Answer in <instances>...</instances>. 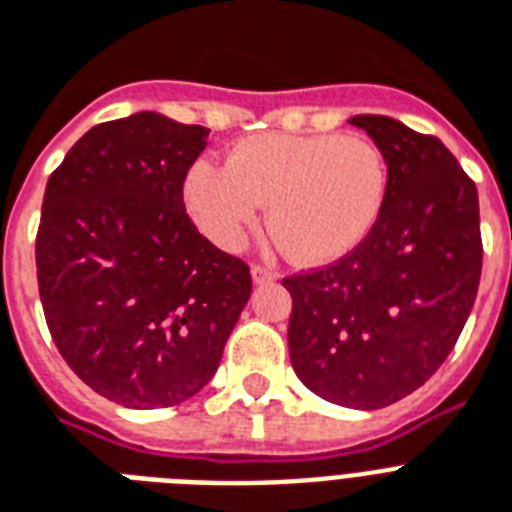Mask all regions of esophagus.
Listing matches in <instances>:
<instances>
[{
	"label": "esophagus",
	"instance_id": "obj_1",
	"mask_svg": "<svg viewBox=\"0 0 512 512\" xmlns=\"http://www.w3.org/2000/svg\"><path fill=\"white\" fill-rule=\"evenodd\" d=\"M276 279H279V273L273 271V268H265V265H252V281H255L257 287L273 284Z\"/></svg>",
	"mask_w": 512,
	"mask_h": 512
}]
</instances>
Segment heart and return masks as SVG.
<instances>
[{
	"label": "heart",
	"instance_id": "heart-1",
	"mask_svg": "<svg viewBox=\"0 0 512 512\" xmlns=\"http://www.w3.org/2000/svg\"><path fill=\"white\" fill-rule=\"evenodd\" d=\"M185 207L209 241L239 249L268 204V228L300 265H329L361 247L388 199L377 143L340 132H265L239 140L225 167L185 172Z\"/></svg>",
	"mask_w": 512,
	"mask_h": 512
}]
</instances>
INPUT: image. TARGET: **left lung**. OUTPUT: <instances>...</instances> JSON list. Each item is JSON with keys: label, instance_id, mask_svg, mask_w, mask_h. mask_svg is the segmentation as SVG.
<instances>
[{"label": "left lung", "instance_id": "1", "mask_svg": "<svg viewBox=\"0 0 512 512\" xmlns=\"http://www.w3.org/2000/svg\"><path fill=\"white\" fill-rule=\"evenodd\" d=\"M388 162V199L361 247L281 284L289 358L308 390L382 409L425 385L452 353L481 281L478 191L449 148L390 116L350 119Z\"/></svg>", "mask_w": 512, "mask_h": 512}]
</instances>
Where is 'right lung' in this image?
<instances>
[{
	"label": "right lung",
	"mask_w": 512,
	"mask_h": 512,
	"mask_svg": "<svg viewBox=\"0 0 512 512\" xmlns=\"http://www.w3.org/2000/svg\"><path fill=\"white\" fill-rule=\"evenodd\" d=\"M207 138V127L140 111L84 132L44 188V319L76 377L114 404L196 396L252 295L247 263L185 215V172Z\"/></svg>",
	"instance_id": "1"
}]
</instances>
